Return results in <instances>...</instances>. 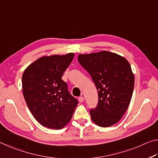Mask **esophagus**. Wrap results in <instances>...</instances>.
<instances>
[{"mask_svg": "<svg viewBox=\"0 0 158 158\" xmlns=\"http://www.w3.org/2000/svg\"><path fill=\"white\" fill-rule=\"evenodd\" d=\"M84 97H80L79 98H78V100H79V102H84Z\"/></svg>", "mask_w": 158, "mask_h": 158, "instance_id": "obj_1", "label": "esophagus"}]
</instances>
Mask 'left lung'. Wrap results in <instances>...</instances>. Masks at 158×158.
<instances>
[{
  "mask_svg": "<svg viewBox=\"0 0 158 158\" xmlns=\"http://www.w3.org/2000/svg\"><path fill=\"white\" fill-rule=\"evenodd\" d=\"M77 59L91 76L99 95L97 108L90 110L92 120L102 127L115 125L127 110L132 97L134 76L130 63L108 51L79 55Z\"/></svg>",
  "mask_w": 158,
  "mask_h": 158,
  "instance_id": "8db88e82",
  "label": "left lung"
}]
</instances>
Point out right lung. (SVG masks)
Masks as SVG:
<instances>
[{
    "instance_id": "add662e5",
    "label": "right lung",
    "mask_w": 158,
    "mask_h": 158,
    "mask_svg": "<svg viewBox=\"0 0 158 158\" xmlns=\"http://www.w3.org/2000/svg\"><path fill=\"white\" fill-rule=\"evenodd\" d=\"M74 53L44 56L22 75L23 95L35 120L46 127L61 130L71 120L78 102L61 79Z\"/></svg>"
}]
</instances>
